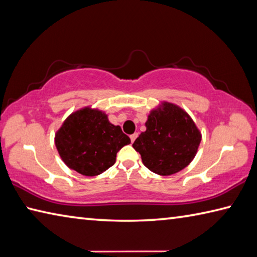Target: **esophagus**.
<instances>
[{"label": "esophagus", "instance_id": "1", "mask_svg": "<svg viewBox=\"0 0 257 257\" xmlns=\"http://www.w3.org/2000/svg\"><path fill=\"white\" fill-rule=\"evenodd\" d=\"M130 138H131V141L134 142L135 140H137V138H138V133H134V134H132V135H131Z\"/></svg>", "mask_w": 257, "mask_h": 257}]
</instances>
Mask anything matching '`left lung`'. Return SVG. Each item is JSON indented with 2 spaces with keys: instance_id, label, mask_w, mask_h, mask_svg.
Masks as SVG:
<instances>
[{
  "instance_id": "1",
  "label": "left lung",
  "mask_w": 257,
  "mask_h": 257,
  "mask_svg": "<svg viewBox=\"0 0 257 257\" xmlns=\"http://www.w3.org/2000/svg\"><path fill=\"white\" fill-rule=\"evenodd\" d=\"M145 126L133 148L150 171L171 176L189 166L196 157L201 133L180 106L162 101L150 112Z\"/></svg>"
}]
</instances>
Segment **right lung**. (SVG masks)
Segmentation results:
<instances>
[{"label": "right lung", "mask_w": 257, "mask_h": 257, "mask_svg": "<svg viewBox=\"0 0 257 257\" xmlns=\"http://www.w3.org/2000/svg\"><path fill=\"white\" fill-rule=\"evenodd\" d=\"M131 143L118 125L90 106L71 113L55 134V144L62 161L71 170L94 177L113 166L116 154Z\"/></svg>", "instance_id": "obj_1"}]
</instances>
